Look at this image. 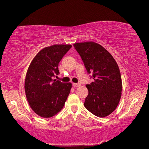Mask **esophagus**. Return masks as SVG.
Returning <instances> with one entry per match:
<instances>
[{"label": "esophagus", "mask_w": 149, "mask_h": 149, "mask_svg": "<svg viewBox=\"0 0 149 149\" xmlns=\"http://www.w3.org/2000/svg\"><path fill=\"white\" fill-rule=\"evenodd\" d=\"M80 84H79V83H73V87H79L80 86Z\"/></svg>", "instance_id": "esophagus-1"}]
</instances>
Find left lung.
Here are the masks:
<instances>
[{
  "label": "left lung",
  "mask_w": 149,
  "mask_h": 149,
  "mask_svg": "<svg viewBox=\"0 0 149 149\" xmlns=\"http://www.w3.org/2000/svg\"><path fill=\"white\" fill-rule=\"evenodd\" d=\"M80 55L93 82L86 85L88 95L84 106L98 117H105L116 109L121 97L122 81L117 63L100 45L89 41L73 45Z\"/></svg>",
  "instance_id": "left-lung-1"
}]
</instances>
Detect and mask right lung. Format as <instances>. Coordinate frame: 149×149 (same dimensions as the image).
<instances>
[{"mask_svg": "<svg viewBox=\"0 0 149 149\" xmlns=\"http://www.w3.org/2000/svg\"><path fill=\"white\" fill-rule=\"evenodd\" d=\"M71 47L70 45L45 47L28 67L24 84L26 98L32 111L40 117H52L64 107L72 83L53 78L60 74L59 62Z\"/></svg>", "mask_w": 149, "mask_h": 149, "instance_id": "add662e5", "label": "right lung"}]
</instances>
